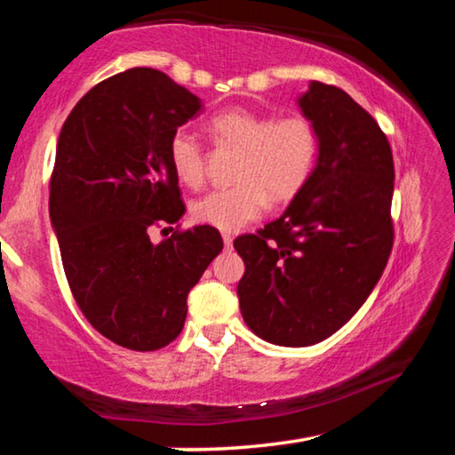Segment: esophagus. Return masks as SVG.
<instances>
[{"label": "esophagus", "instance_id": "34e87169", "mask_svg": "<svg viewBox=\"0 0 455 455\" xmlns=\"http://www.w3.org/2000/svg\"><path fill=\"white\" fill-rule=\"evenodd\" d=\"M222 243H225L227 249H233V236H230L228 233L222 235Z\"/></svg>", "mask_w": 455, "mask_h": 455}]
</instances>
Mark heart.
<instances>
[{
	"instance_id": "b5f03b06",
	"label": "heart",
	"mask_w": 455,
	"mask_h": 455,
	"mask_svg": "<svg viewBox=\"0 0 455 455\" xmlns=\"http://www.w3.org/2000/svg\"><path fill=\"white\" fill-rule=\"evenodd\" d=\"M214 138L241 148L233 187L217 188L192 204V217L203 225L235 233L260 219L268 206L287 203L305 187L317 163L319 134L301 114L275 118L244 106L214 114L209 122ZM172 171L187 187L204 180V154L198 138L188 130H176L168 142Z\"/></svg>"
}]
</instances>
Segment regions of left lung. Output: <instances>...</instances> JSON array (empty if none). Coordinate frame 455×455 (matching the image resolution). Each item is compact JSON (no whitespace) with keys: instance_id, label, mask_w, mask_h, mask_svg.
I'll list each match as a JSON object with an SVG mask.
<instances>
[{"instance_id":"obj_1","label":"left lung","mask_w":455,"mask_h":455,"mask_svg":"<svg viewBox=\"0 0 455 455\" xmlns=\"http://www.w3.org/2000/svg\"><path fill=\"white\" fill-rule=\"evenodd\" d=\"M297 104L319 134L309 180L279 219L235 241L244 260L243 319L283 347H309L341 329L394 246V156L379 124L347 92L321 82Z\"/></svg>"}]
</instances>
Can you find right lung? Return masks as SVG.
Masks as SVG:
<instances>
[{"instance_id":"1","label":"right lung","mask_w":455,"mask_h":455,"mask_svg":"<svg viewBox=\"0 0 455 455\" xmlns=\"http://www.w3.org/2000/svg\"><path fill=\"white\" fill-rule=\"evenodd\" d=\"M203 100L154 68H132L92 88L61 126L50 219L76 303L120 347L156 351L180 335L190 289L222 251L209 225L150 227L184 214L168 142Z\"/></svg>"}]
</instances>
